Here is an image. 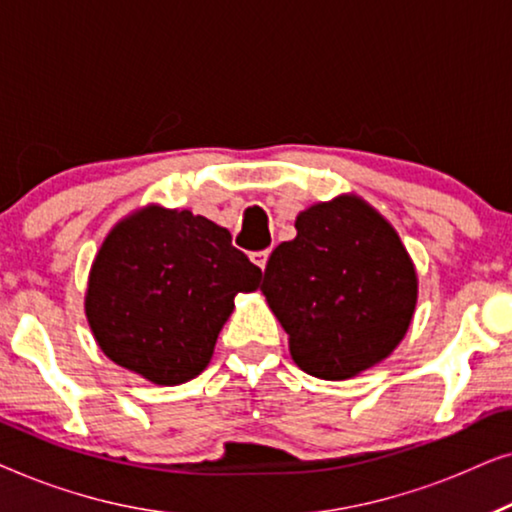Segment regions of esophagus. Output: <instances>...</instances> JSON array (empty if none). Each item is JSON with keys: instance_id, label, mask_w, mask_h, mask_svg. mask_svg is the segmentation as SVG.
<instances>
[{"instance_id": "esophagus-1", "label": "esophagus", "mask_w": 512, "mask_h": 512, "mask_svg": "<svg viewBox=\"0 0 512 512\" xmlns=\"http://www.w3.org/2000/svg\"><path fill=\"white\" fill-rule=\"evenodd\" d=\"M268 258H270V249L254 251V254H251V261H254L261 270H265V265H268Z\"/></svg>"}]
</instances>
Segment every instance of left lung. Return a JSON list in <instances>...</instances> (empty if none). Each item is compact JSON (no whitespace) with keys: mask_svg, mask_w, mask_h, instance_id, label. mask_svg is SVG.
Listing matches in <instances>:
<instances>
[{"mask_svg":"<svg viewBox=\"0 0 512 512\" xmlns=\"http://www.w3.org/2000/svg\"><path fill=\"white\" fill-rule=\"evenodd\" d=\"M296 230L272 251L261 284L293 361L321 380H345L387 359L417 303L396 230L349 195L300 212Z\"/></svg>","mask_w":512,"mask_h":512,"instance_id":"8db88e82","label":"left lung"}]
</instances>
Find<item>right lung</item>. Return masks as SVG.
<instances>
[{"instance_id":"right-lung-1","label":"right lung","mask_w":512,"mask_h":512,"mask_svg":"<svg viewBox=\"0 0 512 512\" xmlns=\"http://www.w3.org/2000/svg\"><path fill=\"white\" fill-rule=\"evenodd\" d=\"M258 284L261 268L226 228L188 209L146 207L118 223L95 258L88 324L111 361L174 387L207 368L235 296Z\"/></svg>"}]
</instances>
